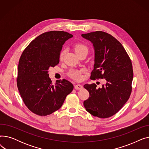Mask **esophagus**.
Returning a JSON list of instances; mask_svg holds the SVG:
<instances>
[{
  "label": "esophagus",
  "instance_id": "34e87169",
  "mask_svg": "<svg viewBox=\"0 0 149 149\" xmlns=\"http://www.w3.org/2000/svg\"><path fill=\"white\" fill-rule=\"evenodd\" d=\"M83 88V86L80 84H77L75 86V89L77 90H80Z\"/></svg>",
  "mask_w": 149,
  "mask_h": 149
}]
</instances>
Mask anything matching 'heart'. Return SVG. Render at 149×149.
Segmentation results:
<instances>
[{
	"instance_id": "obj_1",
	"label": "heart",
	"mask_w": 149,
	"mask_h": 149,
	"mask_svg": "<svg viewBox=\"0 0 149 149\" xmlns=\"http://www.w3.org/2000/svg\"><path fill=\"white\" fill-rule=\"evenodd\" d=\"M74 49H75V51L76 52V54L77 55H79L81 53L83 52H88V47L81 43H77L75 46H74ZM66 53V50L63 49L62 50L60 53V56H59V58L60 60H63L65 54ZM84 70L83 69H70L68 73V75L69 77H70L72 79L75 80H80L82 79L83 78V75L82 74Z\"/></svg>"
}]
</instances>
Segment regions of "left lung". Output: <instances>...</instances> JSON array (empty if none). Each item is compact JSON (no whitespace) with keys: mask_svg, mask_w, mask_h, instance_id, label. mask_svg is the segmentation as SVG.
<instances>
[{"mask_svg":"<svg viewBox=\"0 0 149 149\" xmlns=\"http://www.w3.org/2000/svg\"><path fill=\"white\" fill-rule=\"evenodd\" d=\"M81 36L91 41L94 48L95 63L91 79L106 81L101 88L95 83L84 85L89 97L83 104L93 116L109 118L118 112L130 97L134 77L132 61L121 43L111 34L95 31Z\"/></svg>","mask_w":149,"mask_h":149,"instance_id":"left-lung-1","label":"left lung"}]
</instances>
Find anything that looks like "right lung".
I'll return each mask as SVG.
<instances>
[{"label":"right lung","instance_id":"right-lung-1","mask_svg":"<svg viewBox=\"0 0 149 149\" xmlns=\"http://www.w3.org/2000/svg\"><path fill=\"white\" fill-rule=\"evenodd\" d=\"M72 37L65 31L44 33L31 42L21 55L17 88L26 106L36 115L46 116L58 110L74 89L73 84L65 79L52 84L48 70L59 63L62 46Z\"/></svg>","mask_w":149,"mask_h":149}]
</instances>
